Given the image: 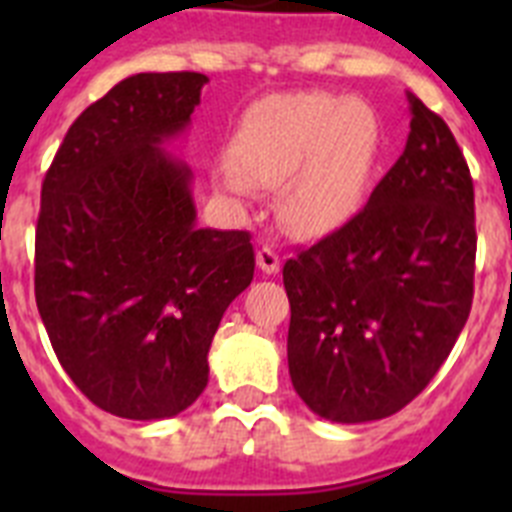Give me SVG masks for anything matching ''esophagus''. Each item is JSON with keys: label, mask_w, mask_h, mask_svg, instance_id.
I'll list each match as a JSON object with an SVG mask.
<instances>
[{"label": "esophagus", "mask_w": 512, "mask_h": 512, "mask_svg": "<svg viewBox=\"0 0 512 512\" xmlns=\"http://www.w3.org/2000/svg\"><path fill=\"white\" fill-rule=\"evenodd\" d=\"M256 264H259V269L264 271V274H279V266H282V261H279V253L271 251V248H259L256 251Z\"/></svg>", "instance_id": "esophagus-1"}]
</instances>
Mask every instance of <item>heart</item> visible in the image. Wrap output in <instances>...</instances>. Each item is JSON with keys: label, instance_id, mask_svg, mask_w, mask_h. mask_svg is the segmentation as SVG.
Returning a JSON list of instances; mask_svg holds the SVG:
<instances>
[{"label": "heart", "instance_id": "heart-1", "mask_svg": "<svg viewBox=\"0 0 512 512\" xmlns=\"http://www.w3.org/2000/svg\"><path fill=\"white\" fill-rule=\"evenodd\" d=\"M382 146L372 104L323 92L274 94L243 115L217 182L246 197L279 187L284 228L302 238L336 233L359 212Z\"/></svg>", "mask_w": 512, "mask_h": 512}]
</instances>
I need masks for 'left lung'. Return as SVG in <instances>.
<instances>
[{"label":"left lung","instance_id":"1","mask_svg":"<svg viewBox=\"0 0 512 512\" xmlns=\"http://www.w3.org/2000/svg\"><path fill=\"white\" fill-rule=\"evenodd\" d=\"M410 135L364 210L284 264L297 395L333 423L395 415L425 390L474 295V187L449 125L408 92Z\"/></svg>","mask_w":512,"mask_h":512}]
</instances>
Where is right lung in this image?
<instances>
[{
    "mask_svg": "<svg viewBox=\"0 0 512 512\" xmlns=\"http://www.w3.org/2000/svg\"><path fill=\"white\" fill-rule=\"evenodd\" d=\"M205 74H135L76 117L45 174L35 302L58 361L97 408L164 420L207 387V354L253 279L246 230L197 225L169 146Z\"/></svg>",
    "mask_w": 512,
    "mask_h": 512,
    "instance_id": "obj_1",
    "label": "right lung"
}]
</instances>
